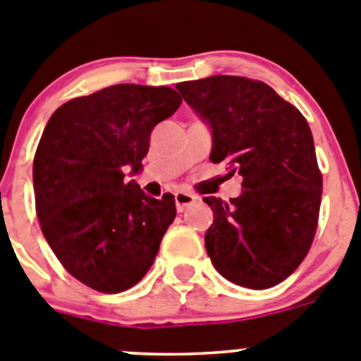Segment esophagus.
I'll return each instance as SVG.
<instances>
[{"label":"esophagus","instance_id":"34e87169","mask_svg":"<svg viewBox=\"0 0 361 361\" xmlns=\"http://www.w3.org/2000/svg\"><path fill=\"white\" fill-rule=\"evenodd\" d=\"M174 201H176V209L178 212H183L185 209L192 207L197 201V196L192 192H185V190H180V192L174 194Z\"/></svg>","mask_w":361,"mask_h":361}]
</instances>
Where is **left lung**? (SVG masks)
<instances>
[{
  "instance_id": "1",
  "label": "left lung",
  "mask_w": 361,
  "mask_h": 361,
  "mask_svg": "<svg viewBox=\"0 0 361 361\" xmlns=\"http://www.w3.org/2000/svg\"><path fill=\"white\" fill-rule=\"evenodd\" d=\"M176 87L212 129L210 161L243 180L228 203L204 197L214 212L204 233L210 261L233 284L271 288L298 268L317 232L322 174L310 126L261 80L214 75Z\"/></svg>"
}]
</instances>
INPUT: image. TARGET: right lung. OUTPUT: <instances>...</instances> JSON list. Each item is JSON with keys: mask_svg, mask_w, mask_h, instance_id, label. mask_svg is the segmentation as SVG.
<instances>
[{"mask_svg": "<svg viewBox=\"0 0 361 361\" xmlns=\"http://www.w3.org/2000/svg\"><path fill=\"white\" fill-rule=\"evenodd\" d=\"M180 104L173 87L115 84L48 120L34 157L35 212L61 264L92 290L140 282L176 217L173 194L154 200L124 171L140 173L151 131Z\"/></svg>", "mask_w": 361, "mask_h": 361, "instance_id": "1", "label": "right lung"}]
</instances>
